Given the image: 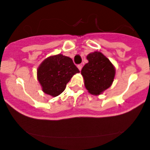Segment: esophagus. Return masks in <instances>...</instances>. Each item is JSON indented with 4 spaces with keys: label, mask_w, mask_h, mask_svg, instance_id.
Masks as SVG:
<instances>
[{
    "label": "esophagus",
    "mask_w": 150,
    "mask_h": 150,
    "mask_svg": "<svg viewBox=\"0 0 150 150\" xmlns=\"http://www.w3.org/2000/svg\"><path fill=\"white\" fill-rule=\"evenodd\" d=\"M82 67H83L82 64H79V65H78V69H79L80 71L81 70V69H82Z\"/></svg>",
    "instance_id": "obj_1"
}]
</instances>
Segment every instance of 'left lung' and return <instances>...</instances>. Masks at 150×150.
I'll return each mask as SVG.
<instances>
[{"label":"left lung","instance_id":"8db88e82","mask_svg":"<svg viewBox=\"0 0 150 150\" xmlns=\"http://www.w3.org/2000/svg\"><path fill=\"white\" fill-rule=\"evenodd\" d=\"M86 59L88 62L81 70L85 87L89 93L97 96L112 86L115 76V67L99 51L90 53Z\"/></svg>","mask_w":150,"mask_h":150}]
</instances>
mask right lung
<instances>
[{
    "label": "right lung",
    "mask_w": 150,
    "mask_h": 150,
    "mask_svg": "<svg viewBox=\"0 0 150 150\" xmlns=\"http://www.w3.org/2000/svg\"><path fill=\"white\" fill-rule=\"evenodd\" d=\"M78 72L72 59L59 54L50 56L42 62L37 69V78L42 91L55 97L64 91L67 83Z\"/></svg>",
    "instance_id": "add662e5"
}]
</instances>
